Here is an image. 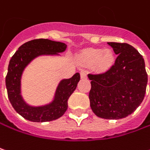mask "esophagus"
Masks as SVG:
<instances>
[{"label":"esophagus","mask_w":150,"mask_h":150,"mask_svg":"<svg viewBox=\"0 0 150 150\" xmlns=\"http://www.w3.org/2000/svg\"><path fill=\"white\" fill-rule=\"evenodd\" d=\"M80 76H81V79H87V73H86V71H80Z\"/></svg>","instance_id":"esophagus-1"}]
</instances>
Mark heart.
<instances>
[{
	"label": "heart",
	"mask_w": 150,
	"mask_h": 150,
	"mask_svg": "<svg viewBox=\"0 0 150 150\" xmlns=\"http://www.w3.org/2000/svg\"><path fill=\"white\" fill-rule=\"evenodd\" d=\"M82 59L86 64H95L96 69L106 71L113 65L114 54L110 49L102 50L100 48H88L83 52Z\"/></svg>",
	"instance_id": "b5f03b06"
}]
</instances>
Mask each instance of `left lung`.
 <instances>
[{
    "label": "left lung",
    "instance_id": "obj_1",
    "mask_svg": "<svg viewBox=\"0 0 150 150\" xmlns=\"http://www.w3.org/2000/svg\"><path fill=\"white\" fill-rule=\"evenodd\" d=\"M118 57L114 65L103 73H90L89 94L94 113L106 120L127 117L144 98L148 83L144 59L128 43L108 42Z\"/></svg>",
    "mask_w": 150,
    "mask_h": 150
}]
</instances>
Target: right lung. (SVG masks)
<instances>
[{
  "mask_svg": "<svg viewBox=\"0 0 150 150\" xmlns=\"http://www.w3.org/2000/svg\"><path fill=\"white\" fill-rule=\"evenodd\" d=\"M67 44L48 39H35L21 45L9 61L6 86L7 96L13 108L18 113L30 121L47 122L61 117L67 109V101L76 90L80 80L77 72L71 79H62L55 91L54 98L49 104L32 107L28 105L21 96V76L26 66L40 55L59 54L66 50Z\"/></svg>",
  "mask_w": 150,
  "mask_h": 150,
  "instance_id": "obj_1",
  "label": "right lung"
}]
</instances>
